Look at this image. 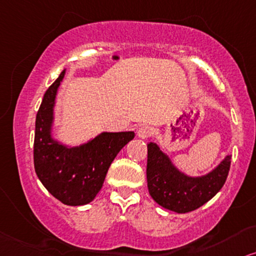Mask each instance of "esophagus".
I'll return each mask as SVG.
<instances>
[{"label": "esophagus", "mask_w": 256, "mask_h": 256, "mask_svg": "<svg viewBox=\"0 0 256 256\" xmlns=\"http://www.w3.org/2000/svg\"><path fill=\"white\" fill-rule=\"evenodd\" d=\"M152 134H154V128L148 125H142L137 131V136L142 139H146L151 137Z\"/></svg>", "instance_id": "34e87169"}]
</instances>
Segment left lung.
Here are the masks:
<instances>
[{"mask_svg": "<svg viewBox=\"0 0 256 256\" xmlns=\"http://www.w3.org/2000/svg\"><path fill=\"white\" fill-rule=\"evenodd\" d=\"M232 156H226L215 169L203 176L192 177L180 171L156 143L148 144L146 178L154 202L171 212H192L212 200L227 180Z\"/></svg>", "mask_w": 256, "mask_h": 256, "instance_id": "1", "label": "left lung"}]
</instances>
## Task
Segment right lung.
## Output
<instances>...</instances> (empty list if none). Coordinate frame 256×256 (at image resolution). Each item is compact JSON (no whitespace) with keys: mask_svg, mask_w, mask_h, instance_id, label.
I'll return each mask as SVG.
<instances>
[{"mask_svg":"<svg viewBox=\"0 0 256 256\" xmlns=\"http://www.w3.org/2000/svg\"><path fill=\"white\" fill-rule=\"evenodd\" d=\"M66 70L44 93L35 122L34 168L38 180L67 206L92 202L118 152L134 137V131L102 132L79 146H67L52 136L58 88Z\"/></svg>","mask_w":256,"mask_h":256,"instance_id":"right-lung-1","label":"right lung"}]
</instances>
